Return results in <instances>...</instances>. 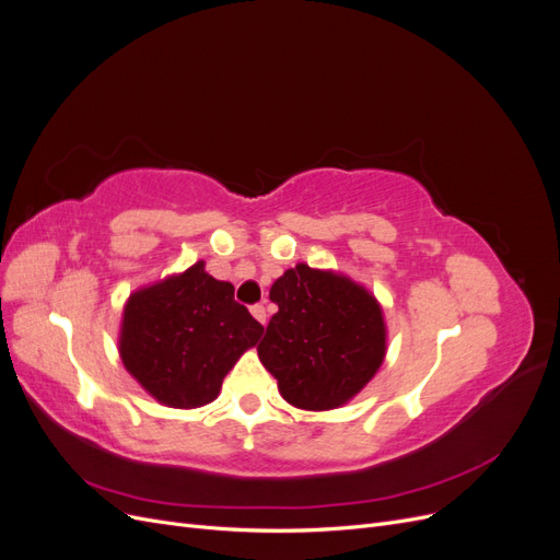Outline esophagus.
I'll use <instances>...</instances> for the list:
<instances>
[{"label": "esophagus", "instance_id": "34e87169", "mask_svg": "<svg viewBox=\"0 0 560 560\" xmlns=\"http://www.w3.org/2000/svg\"><path fill=\"white\" fill-rule=\"evenodd\" d=\"M249 311H252L254 317H257V319L261 322V325H266V317H268V315H266V306H264V303H254V306H252Z\"/></svg>", "mask_w": 560, "mask_h": 560}]
</instances>
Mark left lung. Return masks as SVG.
<instances>
[{
  "label": "left lung",
  "mask_w": 560,
  "mask_h": 560,
  "mask_svg": "<svg viewBox=\"0 0 560 560\" xmlns=\"http://www.w3.org/2000/svg\"><path fill=\"white\" fill-rule=\"evenodd\" d=\"M270 301L278 313L257 352L287 401L336 409L374 378L385 358V325L376 299L360 284L299 264L273 282Z\"/></svg>",
  "instance_id": "1"
}]
</instances>
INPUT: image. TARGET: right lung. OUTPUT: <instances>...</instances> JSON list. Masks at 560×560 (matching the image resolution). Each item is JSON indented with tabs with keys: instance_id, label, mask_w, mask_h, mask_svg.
Masks as SVG:
<instances>
[{
	"instance_id": "1",
	"label": "right lung",
	"mask_w": 560,
	"mask_h": 560,
	"mask_svg": "<svg viewBox=\"0 0 560 560\" xmlns=\"http://www.w3.org/2000/svg\"><path fill=\"white\" fill-rule=\"evenodd\" d=\"M264 327L233 299V284L186 273L135 292L124 311L121 360L161 404L196 409L210 404L241 354Z\"/></svg>"
}]
</instances>
